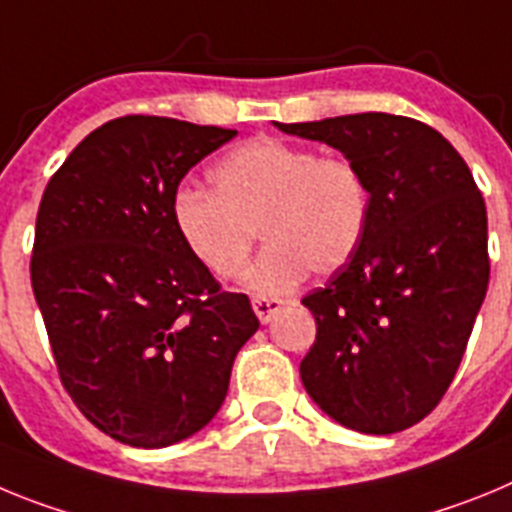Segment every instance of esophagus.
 I'll return each mask as SVG.
<instances>
[{
	"instance_id": "esophagus-1",
	"label": "esophagus",
	"mask_w": 512,
	"mask_h": 512,
	"mask_svg": "<svg viewBox=\"0 0 512 512\" xmlns=\"http://www.w3.org/2000/svg\"><path fill=\"white\" fill-rule=\"evenodd\" d=\"M251 305H253V312L259 315L261 323H269V320L274 318V315H277V312L284 307V300H279V297L259 295V297H253Z\"/></svg>"
}]
</instances>
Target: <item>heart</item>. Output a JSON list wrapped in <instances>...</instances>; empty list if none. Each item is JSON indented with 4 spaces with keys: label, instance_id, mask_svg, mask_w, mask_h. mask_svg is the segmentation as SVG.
<instances>
[{
    "label": "heart",
    "instance_id": "1",
    "mask_svg": "<svg viewBox=\"0 0 512 512\" xmlns=\"http://www.w3.org/2000/svg\"><path fill=\"white\" fill-rule=\"evenodd\" d=\"M210 179L212 192L174 194L176 233L207 271L233 279L259 230L269 248L243 277L259 292L289 289L307 271L336 274L354 259L372 217V189L354 158L269 135L225 153Z\"/></svg>",
    "mask_w": 512,
    "mask_h": 512
}]
</instances>
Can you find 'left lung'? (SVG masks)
<instances>
[{
  "label": "left lung",
  "mask_w": 512,
  "mask_h": 512,
  "mask_svg": "<svg viewBox=\"0 0 512 512\" xmlns=\"http://www.w3.org/2000/svg\"><path fill=\"white\" fill-rule=\"evenodd\" d=\"M277 128L354 158L372 189L354 259L302 297L318 325L302 384L351 431H405L446 395L485 302L482 192L449 140L413 117L361 112Z\"/></svg>",
  "instance_id": "8db88e82"
}]
</instances>
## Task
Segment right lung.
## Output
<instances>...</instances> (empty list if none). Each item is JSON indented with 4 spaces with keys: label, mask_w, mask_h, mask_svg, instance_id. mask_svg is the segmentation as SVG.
I'll return each mask as SVG.
<instances>
[{
    "label": "right lung",
    "mask_w": 512,
    "mask_h": 512,
    "mask_svg": "<svg viewBox=\"0 0 512 512\" xmlns=\"http://www.w3.org/2000/svg\"><path fill=\"white\" fill-rule=\"evenodd\" d=\"M235 130L174 117L104 122L51 176L30 282L63 387L102 433L161 449L205 428L256 333L171 217L179 182Z\"/></svg>",
    "instance_id": "right-lung-1"
}]
</instances>
